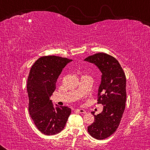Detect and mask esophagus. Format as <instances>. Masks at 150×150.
<instances>
[{
    "instance_id": "34e87169",
    "label": "esophagus",
    "mask_w": 150,
    "mask_h": 150,
    "mask_svg": "<svg viewBox=\"0 0 150 150\" xmlns=\"http://www.w3.org/2000/svg\"><path fill=\"white\" fill-rule=\"evenodd\" d=\"M76 111L78 112L79 113H83V114H85L86 113V111L84 109H77Z\"/></svg>"
}]
</instances>
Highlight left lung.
I'll use <instances>...</instances> for the list:
<instances>
[{"instance_id": "8db88e82", "label": "left lung", "mask_w": 150, "mask_h": 150, "mask_svg": "<svg viewBox=\"0 0 150 150\" xmlns=\"http://www.w3.org/2000/svg\"><path fill=\"white\" fill-rule=\"evenodd\" d=\"M102 73L98 91V104L103 110L97 115L92 112L95 121L88 126V132L97 139L108 138L118 128L125 109L126 75L118 60L105 53H98L85 58Z\"/></svg>"}]
</instances>
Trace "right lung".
Listing matches in <instances>:
<instances>
[{
    "label": "right lung",
    "mask_w": 150,
    "mask_h": 150,
    "mask_svg": "<svg viewBox=\"0 0 150 150\" xmlns=\"http://www.w3.org/2000/svg\"><path fill=\"white\" fill-rule=\"evenodd\" d=\"M71 61L55 55L43 56L30 69L27 82L29 113L37 128L47 136L59 133L71 112L67 106L55 108L50 99L63 69Z\"/></svg>",
    "instance_id": "add662e5"
}]
</instances>
